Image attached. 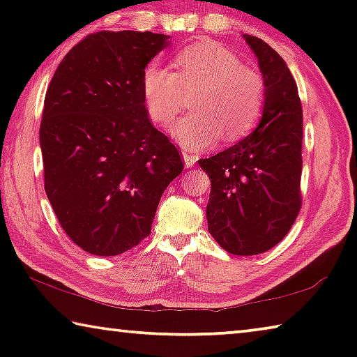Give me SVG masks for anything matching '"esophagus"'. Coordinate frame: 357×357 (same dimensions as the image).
Instances as JSON below:
<instances>
[{
	"label": "esophagus",
	"mask_w": 357,
	"mask_h": 357,
	"mask_svg": "<svg viewBox=\"0 0 357 357\" xmlns=\"http://www.w3.org/2000/svg\"><path fill=\"white\" fill-rule=\"evenodd\" d=\"M183 159H184L185 168H190V167L195 165V162L198 160V157L190 154V153H187V151H183Z\"/></svg>",
	"instance_id": "1"
}]
</instances>
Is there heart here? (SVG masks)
<instances>
[{"label": "heart", "mask_w": 357, "mask_h": 357, "mask_svg": "<svg viewBox=\"0 0 357 357\" xmlns=\"http://www.w3.org/2000/svg\"><path fill=\"white\" fill-rule=\"evenodd\" d=\"M176 72L149 64L142 75V94L149 118L167 124L193 98L189 116L170 126V135L185 149L213 146L223 134L239 140L255 128L266 102V83L258 70L241 64L228 48L213 40L192 44L174 58Z\"/></svg>", "instance_id": "obj_1"}]
</instances>
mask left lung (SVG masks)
Returning <instances> with one entry per match:
<instances>
[{
    "mask_svg": "<svg viewBox=\"0 0 357 357\" xmlns=\"http://www.w3.org/2000/svg\"><path fill=\"white\" fill-rule=\"evenodd\" d=\"M243 39L255 53L266 102L255 130L209 159L208 229L227 252L258 255L287 236L301 209L302 107L287 63L264 40Z\"/></svg>",
    "mask_w": 357,
    "mask_h": 357,
    "instance_id": "obj_1",
    "label": "left lung"
}]
</instances>
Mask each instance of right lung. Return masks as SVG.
<instances>
[{
    "instance_id": "add662e5",
    "label": "right lung",
    "mask_w": 357,
    "mask_h": 357,
    "mask_svg": "<svg viewBox=\"0 0 357 357\" xmlns=\"http://www.w3.org/2000/svg\"><path fill=\"white\" fill-rule=\"evenodd\" d=\"M170 36L89 34L63 58L40 123L45 193L84 252L114 257L149 236L179 151L148 118L142 75Z\"/></svg>"
}]
</instances>
